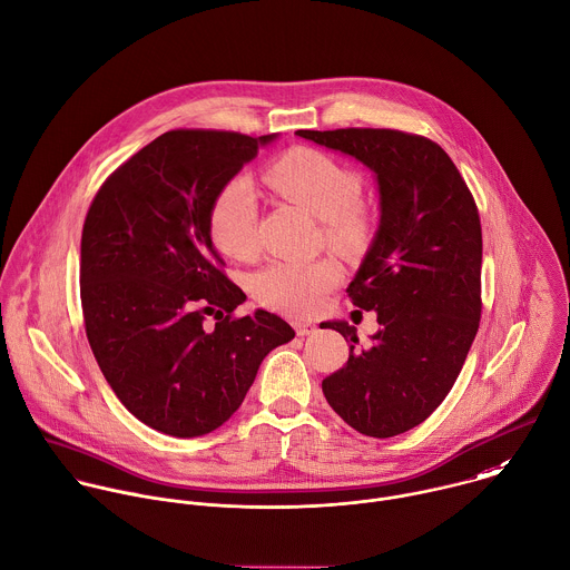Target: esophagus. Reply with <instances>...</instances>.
<instances>
[{
    "label": "esophagus",
    "mask_w": 570,
    "mask_h": 570,
    "mask_svg": "<svg viewBox=\"0 0 570 570\" xmlns=\"http://www.w3.org/2000/svg\"><path fill=\"white\" fill-rule=\"evenodd\" d=\"M293 328H295V333H297L299 337H308V335H313V333L317 331V326H315L313 322H306V320H295V322H293Z\"/></svg>",
    "instance_id": "obj_1"
}]
</instances>
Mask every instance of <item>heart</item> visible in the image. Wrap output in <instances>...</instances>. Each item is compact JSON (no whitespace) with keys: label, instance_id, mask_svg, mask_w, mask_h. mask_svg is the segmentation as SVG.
I'll use <instances>...</instances> for the list:
<instances>
[{"label":"heart","instance_id":"b5f03b06","mask_svg":"<svg viewBox=\"0 0 570 570\" xmlns=\"http://www.w3.org/2000/svg\"><path fill=\"white\" fill-rule=\"evenodd\" d=\"M266 181L284 199L324 222V237L337 248H353L366 233V215L357 206L360 175L337 159L295 148L266 170ZM208 228L215 246L233 257L246 259L257 246V193L246 177L230 179L215 197ZM337 262H273L253 277L255 297L291 315L315 313L324 297L340 284Z\"/></svg>","mask_w":570,"mask_h":570}]
</instances>
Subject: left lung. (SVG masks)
I'll use <instances>...</instances> for the list:
<instances>
[{
	"instance_id": "8db88e82",
	"label": "left lung",
	"mask_w": 570,
	"mask_h": 570,
	"mask_svg": "<svg viewBox=\"0 0 570 570\" xmlns=\"http://www.w3.org/2000/svg\"><path fill=\"white\" fill-rule=\"evenodd\" d=\"M375 173L380 226L346 293L380 331L324 322L351 342L344 368L322 382L357 433L393 438L422 424L453 389L482 315V226L475 199L435 141L391 128L297 130Z\"/></svg>"
}]
</instances>
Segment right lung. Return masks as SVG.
<instances>
[{
  "instance_id": "right-lung-1",
  "label": "right lung",
  "mask_w": 570,
  "mask_h": 570,
  "mask_svg": "<svg viewBox=\"0 0 570 570\" xmlns=\"http://www.w3.org/2000/svg\"><path fill=\"white\" fill-rule=\"evenodd\" d=\"M275 137L168 130L124 161L88 208L86 337L119 402L164 435L219 429L264 357L295 337L262 308L233 317L246 295L224 275L208 228L217 193Z\"/></svg>"
}]
</instances>
